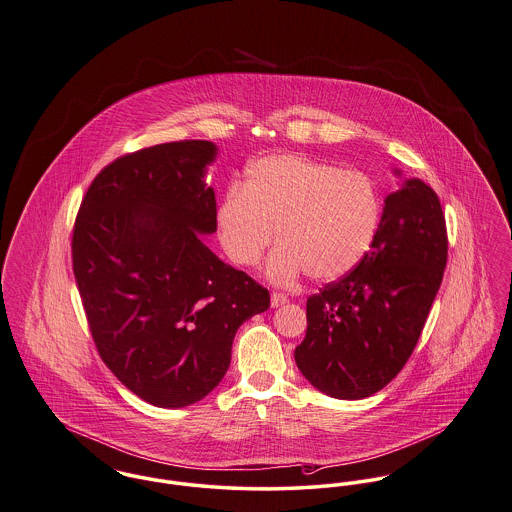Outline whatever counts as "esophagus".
Returning <instances> with one entry per match:
<instances>
[{
    "instance_id": "obj_1",
    "label": "esophagus",
    "mask_w": 512,
    "mask_h": 512,
    "mask_svg": "<svg viewBox=\"0 0 512 512\" xmlns=\"http://www.w3.org/2000/svg\"><path fill=\"white\" fill-rule=\"evenodd\" d=\"M288 301V298L284 296V294H280V292H272L271 294V305L272 307H280V305H284Z\"/></svg>"
}]
</instances>
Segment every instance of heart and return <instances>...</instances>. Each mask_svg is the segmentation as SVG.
Masks as SVG:
<instances>
[{
  "instance_id": "obj_1",
  "label": "heart",
  "mask_w": 512,
  "mask_h": 512,
  "mask_svg": "<svg viewBox=\"0 0 512 512\" xmlns=\"http://www.w3.org/2000/svg\"><path fill=\"white\" fill-rule=\"evenodd\" d=\"M381 195L361 172L300 154L255 160L241 187H230L218 209V240L238 267L255 265L271 245H280L265 274L292 284L305 272L332 282L354 271L371 249L381 224Z\"/></svg>"
}]
</instances>
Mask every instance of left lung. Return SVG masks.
Returning a JSON list of instances; mask_svg holds the SVG:
<instances>
[{
  "label": "left lung",
  "instance_id": "1",
  "mask_svg": "<svg viewBox=\"0 0 512 512\" xmlns=\"http://www.w3.org/2000/svg\"><path fill=\"white\" fill-rule=\"evenodd\" d=\"M385 197L379 232L360 265L307 300L294 352L303 377L332 398L360 400L389 385L412 356L447 267L435 191L402 178Z\"/></svg>",
  "mask_w": 512,
  "mask_h": 512
}]
</instances>
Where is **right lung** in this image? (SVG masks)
Wrapping results in <instances>:
<instances>
[{
	"instance_id": "add662e5",
	"label": "right lung",
	"mask_w": 512,
	"mask_h": 512,
	"mask_svg": "<svg viewBox=\"0 0 512 512\" xmlns=\"http://www.w3.org/2000/svg\"><path fill=\"white\" fill-rule=\"evenodd\" d=\"M211 141L125 154L91 183L73 228V272L102 361L158 408L203 400L222 381L241 325L269 290L220 261Z\"/></svg>"
}]
</instances>
